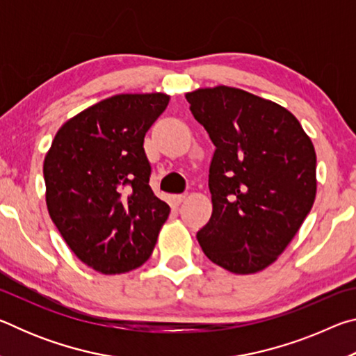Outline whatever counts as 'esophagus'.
I'll return each instance as SVG.
<instances>
[{
	"label": "esophagus",
	"instance_id": "obj_1",
	"mask_svg": "<svg viewBox=\"0 0 356 356\" xmlns=\"http://www.w3.org/2000/svg\"><path fill=\"white\" fill-rule=\"evenodd\" d=\"M186 200V193H180V195H172V202L180 204Z\"/></svg>",
	"mask_w": 356,
	"mask_h": 356
}]
</instances>
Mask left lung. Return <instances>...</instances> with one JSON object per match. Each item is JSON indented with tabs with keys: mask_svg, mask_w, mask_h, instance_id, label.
<instances>
[{
	"mask_svg": "<svg viewBox=\"0 0 356 356\" xmlns=\"http://www.w3.org/2000/svg\"><path fill=\"white\" fill-rule=\"evenodd\" d=\"M215 144L209 170L212 216L196 234L210 261L250 275L273 264L316 200V150L286 108L242 89L185 94Z\"/></svg>",
	"mask_w": 356,
	"mask_h": 356,
	"instance_id": "left-lung-1",
	"label": "left lung"
}]
</instances>
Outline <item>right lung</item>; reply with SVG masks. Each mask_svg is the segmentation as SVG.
Masks as SVG:
<instances>
[{
  "label": "right lung",
  "mask_w": 356,
  "mask_h": 356,
  "mask_svg": "<svg viewBox=\"0 0 356 356\" xmlns=\"http://www.w3.org/2000/svg\"><path fill=\"white\" fill-rule=\"evenodd\" d=\"M170 95L118 94L69 119L45 155L47 209L74 254L104 275L135 270L170 206L149 185L144 136Z\"/></svg>",
  "instance_id": "obj_1"
}]
</instances>
